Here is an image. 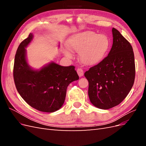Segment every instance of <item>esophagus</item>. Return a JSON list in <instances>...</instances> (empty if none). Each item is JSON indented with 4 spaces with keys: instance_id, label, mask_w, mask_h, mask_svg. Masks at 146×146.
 I'll list each match as a JSON object with an SVG mask.
<instances>
[{
    "instance_id": "34e87169",
    "label": "esophagus",
    "mask_w": 146,
    "mask_h": 146,
    "mask_svg": "<svg viewBox=\"0 0 146 146\" xmlns=\"http://www.w3.org/2000/svg\"><path fill=\"white\" fill-rule=\"evenodd\" d=\"M77 72L79 77H82L83 76L84 72H83V70L82 68H78L77 70Z\"/></svg>"
}]
</instances>
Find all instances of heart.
<instances>
[{"label": "heart", "instance_id": "heart-1", "mask_svg": "<svg viewBox=\"0 0 146 146\" xmlns=\"http://www.w3.org/2000/svg\"><path fill=\"white\" fill-rule=\"evenodd\" d=\"M108 38L104 35L86 32L75 35L69 39L68 46L70 50L79 54L81 62L86 65L98 63L102 60L110 48ZM66 55L71 56L69 52Z\"/></svg>", "mask_w": 146, "mask_h": 146}]
</instances>
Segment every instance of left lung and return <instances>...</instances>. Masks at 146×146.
<instances>
[{"label": "left lung", "instance_id": "obj_1", "mask_svg": "<svg viewBox=\"0 0 146 146\" xmlns=\"http://www.w3.org/2000/svg\"><path fill=\"white\" fill-rule=\"evenodd\" d=\"M107 56L85 72L88 96L95 107L107 110L121 103L133 85L135 64L133 48L117 30Z\"/></svg>", "mask_w": 146, "mask_h": 146}]
</instances>
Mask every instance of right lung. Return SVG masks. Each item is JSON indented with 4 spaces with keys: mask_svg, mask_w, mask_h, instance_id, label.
Returning <instances> with one entry per match:
<instances>
[{
    "mask_svg": "<svg viewBox=\"0 0 146 146\" xmlns=\"http://www.w3.org/2000/svg\"><path fill=\"white\" fill-rule=\"evenodd\" d=\"M30 33L16 51L13 78L20 96L31 107L42 112L52 113L64 104L69 84L79 79L75 66H61L51 63L40 70L31 69L25 58V48L32 41Z\"/></svg>",
    "mask_w": 146,
    "mask_h": 146,
    "instance_id": "right-lung-1",
    "label": "right lung"
}]
</instances>
